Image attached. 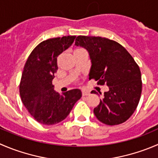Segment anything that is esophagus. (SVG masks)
Wrapping results in <instances>:
<instances>
[{"mask_svg": "<svg viewBox=\"0 0 158 158\" xmlns=\"http://www.w3.org/2000/svg\"><path fill=\"white\" fill-rule=\"evenodd\" d=\"M82 96H88V95H89V92L85 91V90H82Z\"/></svg>", "mask_w": 158, "mask_h": 158, "instance_id": "esophagus-1", "label": "esophagus"}]
</instances>
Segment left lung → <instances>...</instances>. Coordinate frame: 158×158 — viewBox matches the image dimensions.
I'll list each match as a JSON object with an SVG mask.
<instances>
[{
  "instance_id": "obj_1",
  "label": "left lung",
  "mask_w": 158,
  "mask_h": 158,
  "mask_svg": "<svg viewBox=\"0 0 158 158\" xmlns=\"http://www.w3.org/2000/svg\"><path fill=\"white\" fill-rule=\"evenodd\" d=\"M75 45L88 51L89 79L109 87L93 110L95 116L110 126L127 120L138 105L142 91L140 70L134 58L120 44L106 38L79 35ZM91 93L98 94L95 90Z\"/></svg>"
}]
</instances>
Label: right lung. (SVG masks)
Returning a JSON list of instances; mask_svg holds the SVG:
<instances>
[{
    "mask_svg": "<svg viewBox=\"0 0 158 158\" xmlns=\"http://www.w3.org/2000/svg\"><path fill=\"white\" fill-rule=\"evenodd\" d=\"M76 36L50 38L38 44L24 65L20 82L21 101L38 123L53 125L67 117L82 97L79 89L59 94L52 79L57 72V57L69 48Z\"/></svg>",
    "mask_w": 158,
    "mask_h": 158,
    "instance_id": "obj_1",
    "label": "right lung"
}]
</instances>
